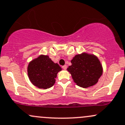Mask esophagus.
<instances>
[{
    "label": "esophagus",
    "instance_id": "esophagus-1",
    "mask_svg": "<svg viewBox=\"0 0 125 125\" xmlns=\"http://www.w3.org/2000/svg\"><path fill=\"white\" fill-rule=\"evenodd\" d=\"M62 68L63 69H66L67 66H66V65H63V66H62Z\"/></svg>",
    "mask_w": 125,
    "mask_h": 125
}]
</instances>
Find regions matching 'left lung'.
<instances>
[{
	"label": "left lung",
	"mask_w": 125,
	"mask_h": 125,
	"mask_svg": "<svg viewBox=\"0 0 125 125\" xmlns=\"http://www.w3.org/2000/svg\"><path fill=\"white\" fill-rule=\"evenodd\" d=\"M72 65L67 68L78 86L87 88L97 83L102 74V67L98 57L83 53L75 56Z\"/></svg>",
	"instance_id": "left-lung-1"
}]
</instances>
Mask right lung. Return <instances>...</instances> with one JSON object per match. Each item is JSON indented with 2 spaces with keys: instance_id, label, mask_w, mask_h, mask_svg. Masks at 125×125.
Listing matches in <instances>:
<instances>
[{
  "instance_id": "right-lung-1",
  "label": "right lung",
  "mask_w": 125,
  "mask_h": 125,
  "mask_svg": "<svg viewBox=\"0 0 125 125\" xmlns=\"http://www.w3.org/2000/svg\"><path fill=\"white\" fill-rule=\"evenodd\" d=\"M62 70L48 56L41 55L29 64L27 73L29 78L34 86L39 89H48L55 83L57 74Z\"/></svg>"
}]
</instances>
